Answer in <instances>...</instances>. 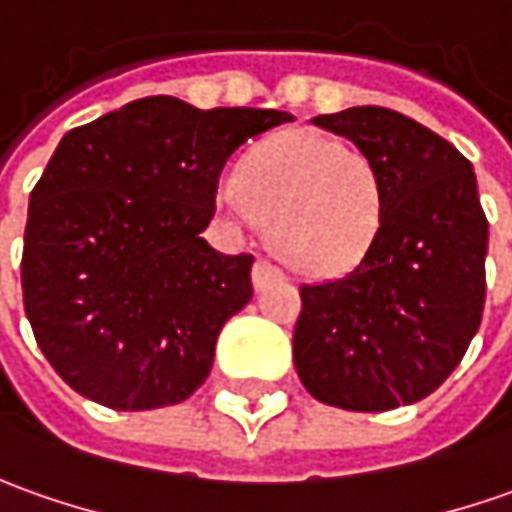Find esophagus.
<instances>
[{
	"mask_svg": "<svg viewBox=\"0 0 512 512\" xmlns=\"http://www.w3.org/2000/svg\"><path fill=\"white\" fill-rule=\"evenodd\" d=\"M277 274H280V269H277L274 263H269V260H263V257H260V260L255 263V285L257 288H263V285L269 283L271 277H277Z\"/></svg>",
	"mask_w": 512,
	"mask_h": 512,
	"instance_id": "1",
	"label": "esophagus"
}]
</instances>
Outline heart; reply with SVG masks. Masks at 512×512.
Masks as SVG:
<instances>
[{"mask_svg": "<svg viewBox=\"0 0 512 512\" xmlns=\"http://www.w3.org/2000/svg\"><path fill=\"white\" fill-rule=\"evenodd\" d=\"M384 201L373 156L311 131L266 139L218 182L221 210L241 224L266 221L277 252L311 271L344 269L364 255Z\"/></svg>", "mask_w": 512, "mask_h": 512, "instance_id": "1", "label": "heart"}]
</instances>
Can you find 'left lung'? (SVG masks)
<instances>
[{"mask_svg": "<svg viewBox=\"0 0 512 512\" xmlns=\"http://www.w3.org/2000/svg\"><path fill=\"white\" fill-rule=\"evenodd\" d=\"M311 123L373 156L387 201L356 266L300 288L294 367L316 401L387 412L440 387L479 330L488 218L471 162L426 125L381 106Z\"/></svg>", "mask_w": 512, "mask_h": 512, "instance_id": "obj_1", "label": "left lung"}]
</instances>
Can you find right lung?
Segmentation results:
<instances>
[{
	"label": "right lung",
	"mask_w": 512,
	"mask_h": 512,
	"mask_svg": "<svg viewBox=\"0 0 512 512\" xmlns=\"http://www.w3.org/2000/svg\"><path fill=\"white\" fill-rule=\"evenodd\" d=\"M291 120L156 95L64 134L30 193L22 294L75 392L142 412L204 384L224 322L252 300L255 263L201 238L218 176L246 139Z\"/></svg>",
	"instance_id": "1"
}]
</instances>
